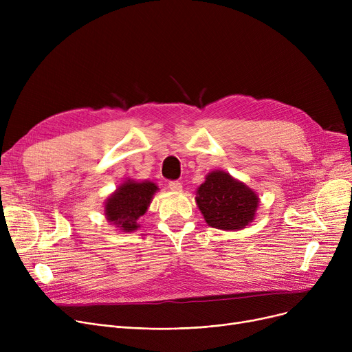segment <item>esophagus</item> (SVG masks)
Here are the masks:
<instances>
[{"label": "esophagus", "mask_w": 352, "mask_h": 352, "mask_svg": "<svg viewBox=\"0 0 352 352\" xmlns=\"http://www.w3.org/2000/svg\"><path fill=\"white\" fill-rule=\"evenodd\" d=\"M170 190H173V191H181L182 190V184L179 182V181H170Z\"/></svg>", "instance_id": "esophagus-1"}]
</instances>
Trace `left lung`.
Returning a JSON list of instances; mask_svg holds the SVG:
<instances>
[{
  "instance_id": "obj_1",
  "label": "left lung",
  "mask_w": 352,
  "mask_h": 352,
  "mask_svg": "<svg viewBox=\"0 0 352 352\" xmlns=\"http://www.w3.org/2000/svg\"><path fill=\"white\" fill-rule=\"evenodd\" d=\"M197 204L207 224L218 230H241L254 219L258 197L245 184L212 171L197 191Z\"/></svg>"
}]
</instances>
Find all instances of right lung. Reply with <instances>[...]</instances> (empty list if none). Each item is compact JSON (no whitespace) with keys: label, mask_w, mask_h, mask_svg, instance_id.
I'll use <instances>...</instances> for the list:
<instances>
[{"label":"right lung","mask_w":352,"mask_h":352,"mask_svg":"<svg viewBox=\"0 0 352 352\" xmlns=\"http://www.w3.org/2000/svg\"><path fill=\"white\" fill-rule=\"evenodd\" d=\"M157 190L155 184L150 181H125L107 201V219L122 231L137 230L138 219L145 214Z\"/></svg>","instance_id":"add662e5"}]
</instances>
